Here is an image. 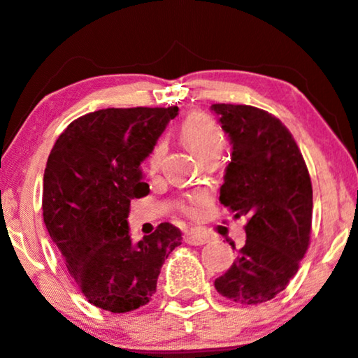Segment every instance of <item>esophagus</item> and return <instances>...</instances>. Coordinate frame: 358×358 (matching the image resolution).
<instances>
[{
	"mask_svg": "<svg viewBox=\"0 0 358 358\" xmlns=\"http://www.w3.org/2000/svg\"><path fill=\"white\" fill-rule=\"evenodd\" d=\"M185 242L188 245H195V247H200V245H205L208 242V238H206L205 235H200V234H187L185 235Z\"/></svg>",
	"mask_w": 358,
	"mask_h": 358,
	"instance_id": "34e87169",
	"label": "esophagus"
}]
</instances>
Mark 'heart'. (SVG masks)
<instances>
[{"label": "heart", "mask_w": 358, "mask_h": 358, "mask_svg": "<svg viewBox=\"0 0 358 358\" xmlns=\"http://www.w3.org/2000/svg\"><path fill=\"white\" fill-rule=\"evenodd\" d=\"M180 135L200 160H203L212 153L222 152L223 145H225V138H223L220 127L205 113L188 115L180 127ZM165 152V141H157L148 157V166L152 170H157ZM206 203H208V196L205 193H193V195H188L180 201L178 210L187 217H196Z\"/></svg>", "instance_id": "obj_1"}]
</instances>
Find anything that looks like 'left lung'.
<instances>
[{
    "label": "left lung",
    "mask_w": 358,
    "mask_h": 358,
    "mask_svg": "<svg viewBox=\"0 0 358 358\" xmlns=\"http://www.w3.org/2000/svg\"><path fill=\"white\" fill-rule=\"evenodd\" d=\"M212 110L234 145L220 203L236 218L248 217L240 255L215 280V288L231 302L264 303L285 290L308 250L313 208L308 168L277 116L228 103H215Z\"/></svg>",
    "instance_id": "8db88e82"
}]
</instances>
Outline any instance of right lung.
Returning <instances> with one entry per match:
<instances>
[{"mask_svg": "<svg viewBox=\"0 0 358 358\" xmlns=\"http://www.w3.org/2000/svg\"><path fill=\"white\" fill-rule=\"evenodd\" d=\"M178 106L106 108L86 113L58 136L43 176V220L68 272L94 307L113 313L143 307L182 231L160 223L131 242L127 217L146 196L141 162Z\"/></svg>", "mask_w": 358, "mask_h": 358, "instance_id": "obj_1", "label": "right lung"}]
</instances>
